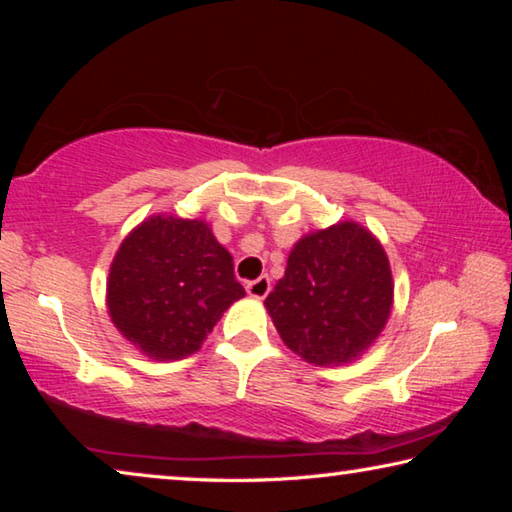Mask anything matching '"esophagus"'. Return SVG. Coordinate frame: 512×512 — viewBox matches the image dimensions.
<instances>
[{"label":"esophagus","mask_w":512,"mask_h":512,"mask_svg":"<svg viewBox=\"0 0 512 512\" xmlns=\"http://www.w3.org/2000/svg\"><path fill=\"white\" fill-rule=\"evenodd\" d=\"M246 291H248L250 298H259V300L266 298L268 291H271V277L262 275V277H259V280L248 282L246 284Z\"/></svg>","instance_id":"34e87169"}]
</instances>
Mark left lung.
<instances>
[{"mask_svg": "<svg viewBox=\"0 0 512 512\" xmlns=\"http://www.w3.org/2000/svg\"><path fill=\"white\" fill-rule=\"evenodd\" d=\"M282 341L316 366L368 350L393 307V275L379 241L354 221L309 232L264 300Z\"/></svg>", "mask_w": 512, "mask_h": 512, "instance_id": "1", "label": "left lung"}]
</instances>
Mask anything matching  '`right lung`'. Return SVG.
<instances>
[{
    "instance_id": "obj_1",
    "label": "right lung",
    "mask_w": 512,
    "mask_h": 512,
    "mask_svg": "<svg viewBox=\"0 0 512 512\" xmlns=\"http://www.w3.org/2000/svg\"><path fill=\"white\" fill-rule=\"evenodd\" d=\"M244 296L230 253L201 219L155 214L142 221L121 241L108 275L112 323L158 361L194 354Z\"/></svg>"
}]
</instances>
